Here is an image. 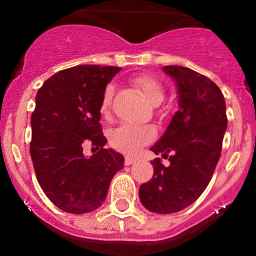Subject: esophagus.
<instances>
[{"mask_svg":"<svg viewBox=\"0 0 256 256\" xmlns=\"http://www.w3.org/2000/svg\"><path fill=\"white\" fill-rule=\"evenodd\" d=\"M135 161H136V160L134 158V157L126 156V157H125V162H124V164H125L126 166H130V164H132Z\"/></svg>","mask_w":256,"mask_h":256,"instance_id":"obj_1","label":"esophagus"}]
</instances>
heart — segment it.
I'll list each match as a JSON object with an SVG mask.
<instances>
[{
    "label": "heart",
    "mask_w": 256,
    "mask_h": 256,
    "mask_svg": "<svg viewBox=\"0 0 256 256\" xmlns=\"http://www.w3.org/2000/svg\"><path fill=\"white\" fill-rule=\"evenodd\" d=\"M134 85L142 92L147 102L151 105H160L164 99V90L161 82L148 74H140L132 79ZM115 89L112 85H108L102 94L100 112L104 118H109ZM156 138V130L151 125H124L114 128L110 134V144L118 151L124 154H136L141 147L150 144Z\"/></svg>",
    "instance_id": "obj_1"
}]
</instances>
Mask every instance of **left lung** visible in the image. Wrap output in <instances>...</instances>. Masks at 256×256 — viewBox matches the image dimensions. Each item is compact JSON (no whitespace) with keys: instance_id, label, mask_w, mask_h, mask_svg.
Here are the masks:
<instances>
[{"instance_id":"left-lung-1","label":"left lung","mask_w":256,"mask_h":256,"mask_svg":"<svg viewBox=\"0 0 256 256\" xmlns=\"http://www.w3.org/2000/svg\"><path fill=\"white\" fill-rule=\"evenodd\" d=\"M164 72L177 84L180 110L150 150L168 157L170 166L154 158V176L141 184L138 196L150 212L170 214L187 208L207 188L220 157L228 118L216 82L186 66H167Z\"/></svg>"}]
</instances>
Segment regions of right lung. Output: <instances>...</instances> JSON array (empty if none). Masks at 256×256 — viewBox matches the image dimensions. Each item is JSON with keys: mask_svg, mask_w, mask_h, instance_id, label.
<instances>
[{"mask_svg": "<svg viewBox=\"0 0 256 256\" xmlns=\"http://www.w3.org/2000/svg\"><path fill=\"white\" fill-rule=\"evenodd\" d=\"M118 66H78L44 82L30 116V157L38 183L54 206L82 214L102 204L110 182L124 167V156L106 144L100 104ZM85 144L100 151L88 159Z\"/></svg>", "mask_w": 256, "mask_h": 256, "instance_id": "obj_1", "label": "right lung"}]
</instances>
